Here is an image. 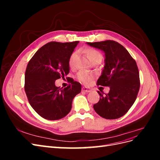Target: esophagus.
<instances>
[{"mask_svg": "<svg viewBox=\"0 0 160 160\" xmlns=\"http://www.w3.org/2000/svg\"><path fill=\"white\" fill-rule=\"evenodd\" d=\"M82 91H83V92H85V93H89V92L91 91L90 89H89L88 88H84V87L83 88H82Z\"/></svg>", "mask_w": 160, "mask_h": 160, "instance_id": "34e87169", "label": "esophagus"}]
</instances>
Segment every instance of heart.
Instances as JSON below:
<instances>
[{
	"mask_svg": "<svg viewBox=\"0 0 160 160\" xmlns=\"http://www.w3.org/2000/svg\"><path fill=\"white\" fill-rule=\"evenodd\" d=\"M85 52L87 56L88 57V59L90 60L91 62L96 59H98V58H102V55H101V54L98 51H97L94 49H91V48L87 49L85 50ZM77 52L76 51L71 53V55H70L69 59V64L70 67H73L74 62L77 57ZM77 78L80 82H81L82 83L88 84L90 83L92 78H93V76L88 73V72H86L85 71H80L78 72V74H77Z\"/></svg>",
	"mask_w": 160,
	"mask_h": 160,
	"instance_id": "b5f03b06",
	"label": "heart"
}]
</instances>
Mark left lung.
<instances>
[{"label":"left lung","mask_w":160,"mask_h":160,"mask_svg":"<svg viewBox=\"0 0 160 160\" xmlns=\"http://www.w3.org/2000/svg\"><path fill=\"white\" fill-rule=\"evenodd\" d=\"M88 44L104 51L105 66L97 85L110 88L108 94L98 91L100 99L93 108L105 119H118L128 112L137 98L140 81L136 62L116 41L107 40Z\"/></svg>","instance_id":"obj_1"}]
</instances>
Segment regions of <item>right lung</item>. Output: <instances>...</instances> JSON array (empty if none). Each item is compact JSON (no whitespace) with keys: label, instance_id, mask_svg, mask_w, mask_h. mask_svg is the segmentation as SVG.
Here are the masks:
<instances>
[{"label":"right lung","instance_id":"obj_1","mask_svg":"<svg viewBox=\"0 0 160 160\" xmlns=\"http://www.w3.org/2000/svg\"><path fill=\"white\" fill-rule=\"evenodd\" d=\"M79 41H51L38 49L28 61L25 71V91L28 102L42 118L58 120L68 114L72 101L81 91V85L72 79L65 88L55 82L69 72V59Z\"/></svg>","mask_w":160,"mask_h":160}]
</instances>
